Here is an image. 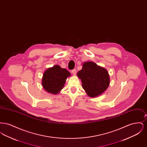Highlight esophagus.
<instances>
[{"label":"esophagus","instance_id":"1","mask_svg":"<svg viewBox=\"0 0 147 147\" xmlns=\"http://www.w3.org/2000/svg\"><path fill=\"white\" fill-rule=\"evenodd\" d=\"M71 72H72V73H73L74 75L76 74V73H77V70H76V69H74L71 70Z\"/></svg>","mask_w":147,"mask_h":147}]
</instances>
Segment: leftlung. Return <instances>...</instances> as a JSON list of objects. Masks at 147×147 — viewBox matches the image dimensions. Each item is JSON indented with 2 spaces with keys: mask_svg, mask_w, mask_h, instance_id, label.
<instances>
[{
  "mask_svg": "<svg viewBox=\"0 0 147 147\" xmlns=\"http://www.w3.org/2000/svg\"><path fill=\"white\" fill-rule=\"evenodd\" d=\"M77 76L81 79L86 94L92 98L101 94L110 84L108 71L92 62L84 63Z\"/></svg>",
  "mask_w": 147,
  "mask_h": 147,
  "instance_id": "1",
  "label": "left lung"
}]
</instances>
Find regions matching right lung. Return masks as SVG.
Here are the masks:
<instances>
[{
    "mask_svg": "<svg viewBox=\"0 0 147 147\" xmlns=\"http://www.w3.org/2000/svg\"><path fill=\"white\" fill-rule=\"evenodd\" d=\"M70 73L65 68L56 65L46 70L43 75L42 84L46 91L57 94L63 89L66 79Z\"/></svg>",
    "mask_w": 147,
    "mask_h": 147,
    "instance_id": "obj_1",
    "label": "right lung"
}]
</instances>
